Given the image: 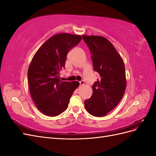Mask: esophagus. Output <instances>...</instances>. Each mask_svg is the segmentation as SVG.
I'll return each instance as SVG.
<instances>
[{
  "label": "esophagus",
  "mask_w": 156,
  "mask_h": 156,
  "mask_svg": "<svg viewBox=\"0 0 156 156\" xmlns=\"http://www.w3.org/2000/svg\"><path fill=\"white\" fill-rule=\"evenodd\" d=\"M84 84V82L83 81H80V82H79V84H80V86H83Z\"/></svg>",
  "instance_id": "1"
}]
</instances>
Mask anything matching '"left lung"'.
<instances>
[{
    "mask_svg": "<svg viewBox=\"0 0 156 156\" xmlns=\"http://www.w3.org/2000/svg\"><path fill=\"white\" fill-rule=\"evenodd\" d=\"M83 38L90 51L94 70L100 74V79L92 86V96L84 101V107L94 116H104L124 96L126 88L124 64L105 37L83 35Z\"/></svg>",
    "mask_w": 156,
    "mask_h": 156,
    "instance_id": "left-lung-1",
    "label": "left lung"
}]
</instances>
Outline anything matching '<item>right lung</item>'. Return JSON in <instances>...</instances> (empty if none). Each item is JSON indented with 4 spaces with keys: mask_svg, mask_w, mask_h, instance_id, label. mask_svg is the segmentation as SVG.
Instances as JSON below:
<instances>
[{
    "mask_svg": "<svg viewBox=\"0 0 156 156\" xmlns=\"http://www.w3.org/2000/svg\"><path fill=\"white\" fill-rule=\"evenodd\" d=\"M82 37L61 33L51 37L37 51L28 69V83L36 107L49 116H58L68 108L79 83L62 82L60 72L65 67L69 51Z\"/></svg>",
    "mask_w": 156,
    "mask_h": 156,
    "instance_id": "obj_1",
    "label": "right lung"
}]
</instances>
